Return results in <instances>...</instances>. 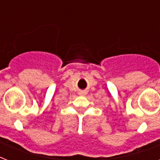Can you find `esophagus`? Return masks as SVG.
<instances>
[{"label":"esophagus","mask_w":160,"mask_h":160,"mask_svg":"<svg viewBox=\"0 0 160 160\" xmlns=\"http://www.w3.org/2000/svg\"><path fill=\"white\" fill-rule=\"evenodd\" d=\"M80 95H85V92H84V91H80Z\"/></svg>","instance_id":"esophagus-1"}]
</instances>
